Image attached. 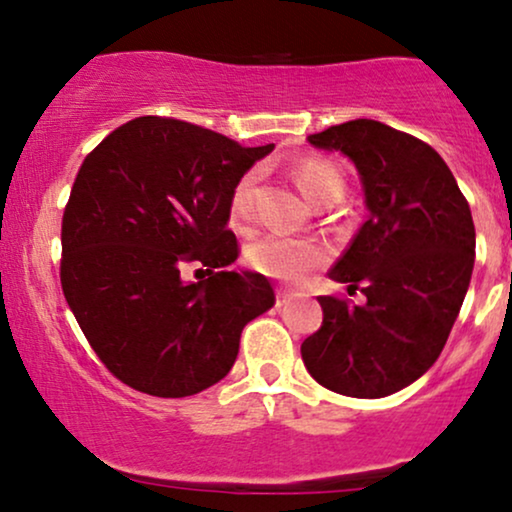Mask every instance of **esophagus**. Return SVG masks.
I'll return each mask as SVG.
<instances>
[{"instance_id": "obj_1", "label": "esophagus", "mask_w": 512, "mask_h": 512, "mask_svg": "<svg viewBox=\"0 0 512 512\" xmlns=\"http://www.w3.org/2000/svg\"><path fill=\"white\" fill-rule=\"evenodd\" d=\"M291 301V291L289 289H276V308L286 305Z\"/></svg>"}]
</instances>
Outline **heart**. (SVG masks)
I'll use <instances>...</instances> for the list:
<instances>
[{"mask_svg": "<svg viewBox=\"0 0 512 512\" xmlns=\"http://www.w3.org/2000/svg\"><path fill=\"white\" fill-rule=\"evenodd\" d=\"M293 178L305 197L315 204H332L344 192V173L337 163L322 156H303L291 166ZM257 185L260 168L245 170L236 180L228 202V216L238 231H250L257 221ZM327 250L313 238H293L284 233H269L248 248V262L252 269L272 279L296 284L305 274L313 272L325 262Z\"/></svg>", "mask_w": 512, "mask_h": 512, "instance_id": "obj_1", "label": "heart"}]
</instances>
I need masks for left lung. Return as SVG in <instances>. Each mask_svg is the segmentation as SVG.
<instances>
[{
  "instance_id": "left-lung-1",
  "label": "left lung",
  "mask_w": 512,
  "mask_h": 512,
  "mask_svg": "<svg viewBox=\"0 0 512 512\" xmlns=\"http://www.w3.org/2000/svg\"><path fill=\"white\" fill-rule=\"evenodd\" d=\"M308 142L354 161L370 216L330 269L366 301L317 296L322 325L301 344L303 363L337 395L387 397L448 342L472 279V211L438 151L407 132L351 120Z\"/></svg>"
}]
</instances>
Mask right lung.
Masks as SVG:
<instances>
[{"label":"right lung","mask_w":512,"mask_h":512,"mask_svg":"<svg viewBox=\"0 0 512 512\" xmlns=\"http://www.w3.org/2000/svg\"><path fill=\"white\" fill-rule=\"evenodd\" d=\"M267 146L173 117H134L81 163L62 216L60 281L81 332L117 380L154 397L207 390L240 332L274 305L257 272H231L236 180ZM190 263L208 274L185 282Z\"/></svg>","instance_id":"add662e5"}]
</instances>
